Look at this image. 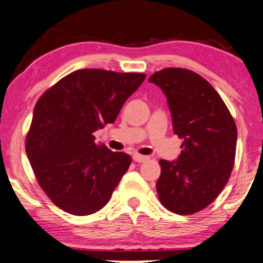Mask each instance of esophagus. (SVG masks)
<instances>
[{
  "label": "esophagus",
  "instance_id": "34e87169",
  "mask_svg": "<svg viewBox=\"0 0 263 263\" xmlns=\"http://www.w3.org/2000/svg\"><path fill=\"white\" fill-rule=\"evenodd\" d=\"M132 158H134L135 162L137 163H143V162H147L148 161V157L147 156H142V155H138V153H135L134 156H132Z\"/></svg>",
  "mask_w": 263,
  "mask_h": 263
}]
</instances>
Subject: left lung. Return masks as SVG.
I'll list each match as a JSON object with an SVG mask.
<instances>
[{
  "instance_id": "8db88e82",
  "label": "left lung",
  "mask_w": 263,
  "mask_h": 263,
  "mask_svg": "<svg viewBox=\"0 0 263 263\" xmlns=\"http://www.w3.org/2000/svg\"><path fill=\"white\" fill-rule=\"evenodd\" d=\"M148 81L164 92L174 135L183 140L177 161H159V200L179 215L198 213L215 200L231 176L236 125L218 91L194 71L167 68Z\"/></svg>"
}]
</instances>
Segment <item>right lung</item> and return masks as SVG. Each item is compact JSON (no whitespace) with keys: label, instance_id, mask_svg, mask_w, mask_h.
Listing matches in <instances>:
<instances>
[{"label":"right lung","instance_id":"right-lung-1","mask_svg":"<svg viewBox=\"0 0 263 263\" xmlns=\"http://www.w3.org/2000/svg\"><path fill=\"white\" fill-rule=\"evenodd\" d=\"M146 75L81 69L39 98L26 152L39 185L57 206L78 216L105 206L131 157L96 144L93 132L114 123Z\"/></svg>","mask_w":263,"mask_h":263}]
</instances>
